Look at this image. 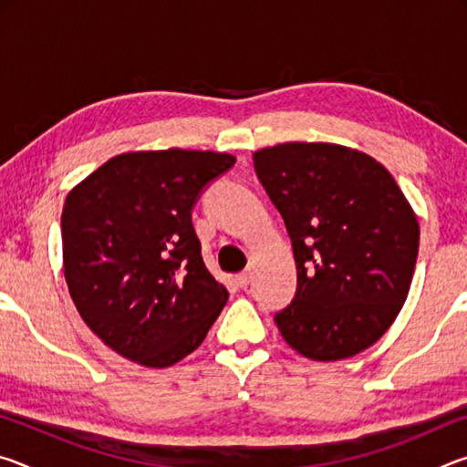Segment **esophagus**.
<instances>
[{
    "mask_svg": "<svg viewBox=\"0 0 467 467\" xmlns=\"http://www.w3.org/2000/svg\"><path fill=\"white\" fill-rule=\"evenodd\" d=\"M234 282H236V286H239V288H247L249 282H251V274L249 272H241L234 278Z\"/></svg>",
    "mask_w": 467,
    "mask_h": 467,
    "instance_id": "esophagus-1",
    "label": "esophagus"
}]
</instances>
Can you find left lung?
<instances>
[{"label": "left lung", "instance_id": "obj_1", "mask_svg": "<svg viewBox=\"0 0 467 467\" xmlns=\"http://www.w3.org/2000/svg\"><path fill=\"white\" fill-rule=\"evenodd\" d=\"M253 164L295 251L296 295L274 317L282 337L321 362L367 350L412 284V205L381 162L346 146L286 141L257 150Z\"/></svg>", "mask_w": 467, "mask_h": 467}]
</instances>
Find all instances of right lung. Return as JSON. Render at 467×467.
Returning a JSON list of instances; mask_svg holds the SVG:
<instances>
[{"label": "right lung", "mask_w": 467, "mask_h": 467, "mask_svg": "<svg viewBox=\"0 0 467 467\" xmlns=\"http://www.w3.org/2000/svg\"><path fill=\"white\" fill-rule=\"evenodd\" d=\"M236 158L148 150L110 158L66 197L63 274L86 326L123 358L167 368L203 342L228 300L202 259L192 210Z\"/></svg>", "instance_id": "1"}]
</instances>
